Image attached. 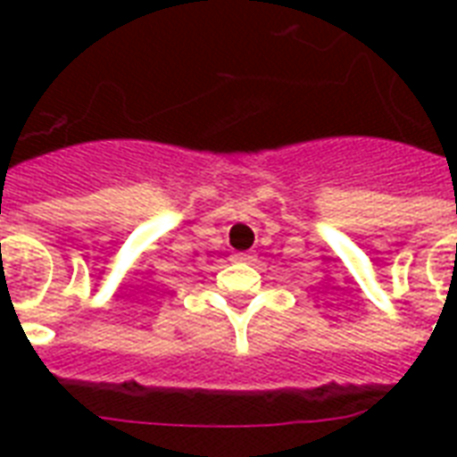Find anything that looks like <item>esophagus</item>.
I'll use <instances>...</instances> for the list:
<instances>
[{
	"mask_svg": "<svg viewBox=\"0 0 457 457\" xmlns=\"http://www.w3.org/2000/svg\"><path fill=\"white\" fill-rule=\"evenodd\" d=\"M235 261H246V263H249V261H253V256L246 253V251H239V253H235Z\"/></svg>",
	"mask_w": 457,
	"mask_h": 457,
	"instance_id": "1",
	"label": "esophagus"
}]
</instances>
